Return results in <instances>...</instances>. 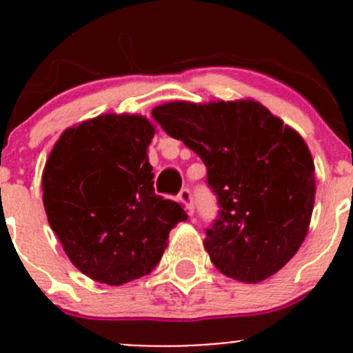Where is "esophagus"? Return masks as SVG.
<instances>
[{
    "label": "esophagus",
    "instance_id": "esophagus-1",
    "mask_svg": "<svg viewBox=\"0 0 353 353\" xmlns=\"http://www.w3.org/2000/svg\"><path fill=\"white\" fill-rule=\"evenodd\" d=\"M179 198H181V201L186 205V208L190 210V215H193V213H194V203H193V193H191L190 188H183V190H181V193H179Z\"/></svg>",
    "mask_w": 353,
    "mask_h": 353
}]
</instances>
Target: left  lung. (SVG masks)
<instances>
[{
	"label": "left lung",
	"instance_id": "obj_1",
	"mask_svg": "<svg viewBox=\"0 0 353 353\" xmlns=\"http://www.w3.org/2000/svg\"><path fill=\"white\" fill-rule=\"evenodd\" d=\"M206 165L219 213L203 241L220 273L245 283L297 252L314 206V162L292 128L254 101L169 102L152 110Z\"/></svg>",
	"mask_w": 353,
	"mask_h": 353
}]
</instances>
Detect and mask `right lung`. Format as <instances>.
I'll return each instance as SVG.
<instances>
[{"label": "right lung", "instance_id": "1", "mask_svg": "<svg viewBox=\"0 0 353 353\" xmlns=\"http://www.w3.org/2000/svg\"><path fill=\"white\" fill-rule=\"evenodd\" d=\"M147 117L104 114L70 128L44 174V208L74 266L108 285L148 275L169 232L188 220L183 205L155 194Z\"/></svg>", "mask_w": 353, "mask_h": 353}]
</instances>
